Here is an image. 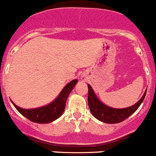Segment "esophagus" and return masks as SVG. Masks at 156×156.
I'll return each mask as SVG.
<instances>
[{"mask_svg": "<svg viewBox=\"0 0 156 156\" xmlns=\"http://www.w3.org/2000/svg\"><path fill=\"white\" fill-rule=\"evenodd\" d=\"M81 79H82V80H85V78H84V77H82Z\"/></svg>", "mask_w": 156, "mask_h": 156, "instance_id": "1", "label": "esophagus"}]
</instances>
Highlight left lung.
<instances>
[{
	"instance_id": "left-lung-1",
	"label": "left lung",
	"mask_w": 156,
	"mask_h": 156,
	"mask_svg": "<svg viewBox=\"0 0 156 156\" xmlns=\"http://www.w3.org/2000/svg\"><path fill=\"white\" fill-rule=\"evenodd\" d=\"M88 89H89L88 104H89L91 113L96 119L106 124H118L129 118L138 109L140 105L142 104L146 96V90H147L146 89L142 98L133 105L128 108H114L106 105L102 101H100L95 95L92 86L89 84H88Z\"/></svg>"
}]
</instances>
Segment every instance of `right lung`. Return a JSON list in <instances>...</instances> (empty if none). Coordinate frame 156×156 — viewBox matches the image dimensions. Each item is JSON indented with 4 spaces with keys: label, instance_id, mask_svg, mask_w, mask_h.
I'll return each instance as SVG.
<instances>
[{
    "label": "right lung",
    "instance_id": "1",
    "mask_svg": "<svg viewBox=\"0 0 156 156\" xmlns=\"http://www.w3.org/2000/svg\"><path fill=\"white\" fill-rule=\"evenodd\" d=\"M76 83L77 80L75 79L67 83L52 102L42 107L25 109L16 105L12 101L11 102L16 110L29 121L38 124H48L58 119L64 113L68 95L76 86Z\"/></svg>",
    "mask_w": 156,
    "mask_h": 156
}]
</instances>
